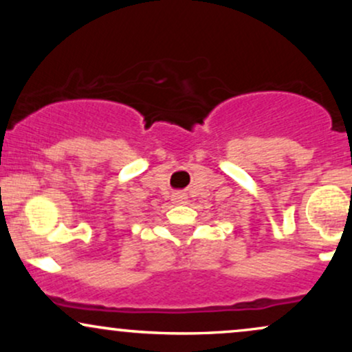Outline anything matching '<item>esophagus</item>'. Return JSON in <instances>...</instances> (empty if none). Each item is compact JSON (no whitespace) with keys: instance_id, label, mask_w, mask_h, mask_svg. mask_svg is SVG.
<instances>
[{"instance_id":"obj_1","label":"esophagus","mask_w":352,"mask_h":352,"mask_svg":"<svg viewBox=\"0 0 352 352\" xmlns=\"http://www.w3.org/2000/svg\"><path fill=\"white\" fill-rule=\"evenodd\" d=\"M173 201H175V204H185V201H187V195H185V193H175V195H173Z\"/></svg>"}]
</instances>
